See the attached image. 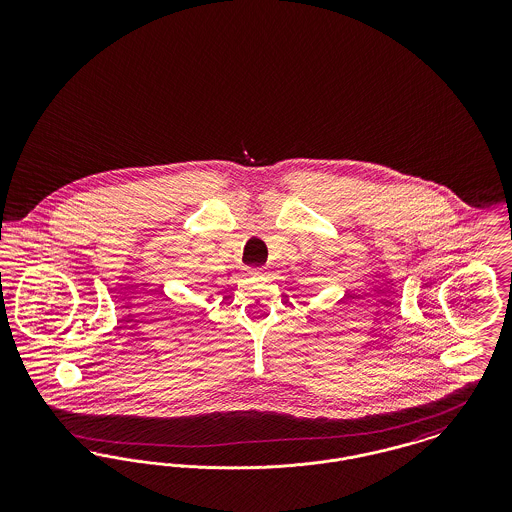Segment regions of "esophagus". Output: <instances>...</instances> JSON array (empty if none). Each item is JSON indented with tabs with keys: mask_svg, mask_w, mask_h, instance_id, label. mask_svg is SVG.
Wrapping results in <instances>:
<instances>
[{
	"mask_svg": "<svg viewBox=\"0 0 512 512\" xmlns=\"http://www.w3.org/2000/svg\"><path fill=\"white\" fill-rule=\"evenodd\" d=\"M261 270H263V268H249L251 274H261Z\"/></svg>",
	"mask_w": 512,
	"mask_h": 512,
	"instance_id": "34e87169",
	"label": "esophagus"
}]
</instances>
